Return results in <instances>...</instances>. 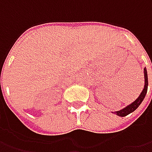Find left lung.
Returning <instances> with one entry per match:
<instances>
[{
	"label": "left lung",
	"mask_w": 152,
	"mask_h": 152,
	"mask_svg": "<svg viewBox=\"0 0 152 152\" xmlns=\"http://www.w3.org/2000/svg\"><path fill=\"white\" fill-rule=\"evenodd\" d=\"M144 77H145L144 89L137 99L134 102H132L131 104L128 105L126 107L123 108V109H121L119 111H117V112H113V113H115L116 115L119 116V117H125V116L129 115V113L134 112L139 107V106L141 104V102H143V100L145 99V95L147 93V89H148V76H147V71H146V68L145 67L144 68Z\"/></svg>",
	"instance_id": "obj_1"
}]
</instances>
